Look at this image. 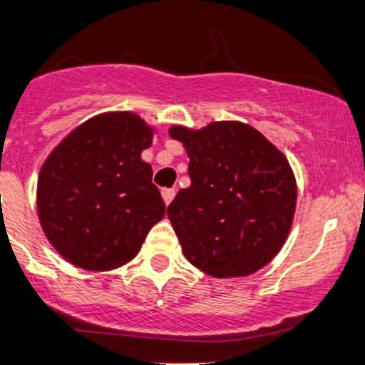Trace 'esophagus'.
Returning a JSON list of instances; mask_svg holds the SVG:
<instances>
[{"instance_id": "1", "label": "esophagus", "mask_w": 365, "mask_h": 365, "mask_svg": "<svg viewBox=\"0 0 365 365\" xmlns=\"http://www.w3.org/2000/svg\"><path fill=\"white\" fill-rule=\"evenodd\" d=\"M175 189H162V198L163 202H165V205H169V203L173 202V198H175Z\"/></svg>"}]
</instances>
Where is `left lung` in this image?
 I'll return each instance as SVG.
<instances>
[{"instance_id":"1","label":"left lung","mask_w":365,"mask_h":365,"mask_svg":"<svg viewBox=\"0 0 365 365\" xmlns=\"http://www.w3.org/2000/svg\"><path fill=\"white\" fill-rule=\"evenodd\" d=\"M189 156L190 185L167 216L192 267L245 277L270 263L290 234L297 182L286 156L245 122L171 125Z\"/></svg>"}]
</instances>
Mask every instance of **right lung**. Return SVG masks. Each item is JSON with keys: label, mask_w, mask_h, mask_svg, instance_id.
I'll return each instance as SVG.
<instances>
[{"label": "right lung", "mask_w": 365, "mask_h": 365, "mask_svg": "<svg viewBox=\"0 0 365 365\" xmlns=\"http://www.w3.org/2000/svg\"><path fill=\"white\" fill-rule=\"evenodd\" d=\"M156 129L131 111L95 115L68 133L37 178L41 229L68 263L108 272L129 263L165 214L142 151Z\"/></svg>", "instance_id": "1"}]
</instances>
